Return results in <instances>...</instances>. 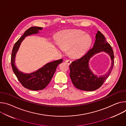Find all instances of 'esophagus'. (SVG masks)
I'll use <instances>...</instances> for the list:
<instances>
[{"mask_svg": "<svg viewBox=\"0 0 126 126\" xmlns=\"http://www.w3.org/2000/svg\"><path fill=\"white\" fill-rule=\"evenodd\" d=\"M65 62L66 63L68 64H70L72 63V61L71 60H66L65 61Z\"/></svg>", "mask_w": 126, "mask_h": 126, "instance_id": "34e87169", "label": "esophagus"}]
</instances>
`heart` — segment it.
I'll use <instances>...</instances> for the list:
<instances>
[{"label": "heart", "mask_w": 126, "mask_h": 126, "mask_svg": "<svg viewBox=\"0 0 126 126\" xmlns=\"http://www.w3.org/2000/svg\"><path fill=\"white\" fill-rule=\"evenodd\" d=\"M58 43L63 49H69V53L73 57L78 58L89 49L92 44V39L81 31H68L59 34ZM61 48L60 47L62 50Z\"/></svg>", "instance_id": "b5f03b06"}]
</instances>
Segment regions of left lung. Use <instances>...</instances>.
Segmentation results:
<instances>
[{
	"instance_id": "left-lung-1",
	"label": "left lung",
	"mask_w": 126,
	"mask_h": 126,
	"mask_svg": "<svg viewBox=\"0 0 126 126\" xmlns=\"http://www.w3.org/2000/svg\"><path fill=\"white\" fill-rule=\"evenodd\" d=\"M101 51H105L110 55L112 65L107 74L98 77L94 75L89 69L88 62L94 55ZM114 59L112 48L106 41L105 36L100 31H97L93 47L82 57L75 60L69 65L70 78L74 85L78 89L86 91H93L98 89L103 85L113 69Z\"/></svg>"
}]
</instances>
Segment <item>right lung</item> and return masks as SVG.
<instances>
[{
	"label": "right lung",
	"mask_w": 126,
	"mask_h": 126,
	"mask_svg": "<svg viewBox=\"0 0 126 126\" xmlns=\"http://www.w3.org/2000/svg\"><path fill=\"white\" fill-rule=\"evenodd\" d=\"M43 27H31L27 30L23 35L14 45L11 53V64L12 70L21 84L24 88L33 91L41 90L45 89L50 82L57 66L63 60L60 59L49 63L35 72L31 74H23L18 71L15 65L16 54L20 45L25 37L32 34L37 33L39 30H43Z\"/></svg>",
	"instance_id": "1"
}]
</instances>
